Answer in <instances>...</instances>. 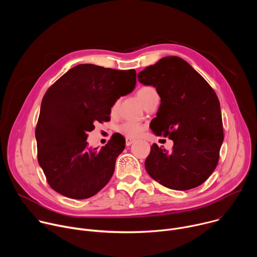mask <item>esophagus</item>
Returning <instances> with one entry per match:
<instances>
[{"instance_id":"34e87169","label":"esophagus","mask_w":257,"mask_h":257,"mask_svg":"<svg viewBox=\"0 0 257 257\" xmlns=\"http://www.w3.org/2000/svg\"><path fill=\"white\" fill-rule=\"evenodd\" d=\"M133 142H134L133 139H131V138H126V145H127V146L131 145Z\"/></svg>"}]
</instances>
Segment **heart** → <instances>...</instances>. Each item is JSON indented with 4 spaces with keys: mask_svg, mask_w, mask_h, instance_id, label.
I'll list each match as a JSON object with an SVG mask.
<instances>
[{
    "mask_svg": "<svg viewBox=\"0 0 257 257\" xmlns=\"http://www.w3.org/2000/svg\"><path fill=\"white\" fill-rule=\"evenodd\" d=\"M137 97L140 100V102L143 104V106L145 107L148 105V103L156 96L158 95V92L156 90L155 87L153 86H141L138 90H137ZM116 108V104L113 105L112 111H115ZM118 131L123 134L124 136L128 137V138H136L138 136H140L143 131H144V126L140 123H136V122H124L122 123L119 127H118Z\"/></svg>",
    "mask_w": 257,
    "mask_h": 257,
    "instance_id": "1",
    "label": "heart"
}]
</instances>
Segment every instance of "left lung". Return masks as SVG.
I'll list each match as a JSON object with an SVG mask.
<instances>
[{"label": "left lung", "instance_id": "obj_1", "mask_svg": "<svg viewBox=\"0 0 257 257\" xmlns=\"http://www.w3.org/2000/svg\"><path fill=\"white\" fill-rule=\"evenodd\" d=\"M138 81L156 87L161 105L151 128L174 141L168 153L154 143L145 170L163 186L189 190L214 171L224 140L221 105L206 82L186 61L162 58L138 73Z\"/></svg>", "mask_w": 257, "mask_h": 257}]
</instances>
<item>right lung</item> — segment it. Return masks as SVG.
<instances>
[{"mask_svg":"<svg viewBox=\"0 0 257 257\" xmlns=\"http://www.w3.org/2000/svg\"><path fill=\"white\" fill-rule=\"evenodd\" d=\"M135 84L134 69L80 64L47 90L35 138L39 164L55 191L69 198L85 199L107 184L125 141L113 135L99 151L90 150L87 133L94 129V122L109 121L111 107Z\"/></svg>","mask_w":257,"mask_h":257,"instance_id":"add662e5","label":"right lung"}]
</instances>
